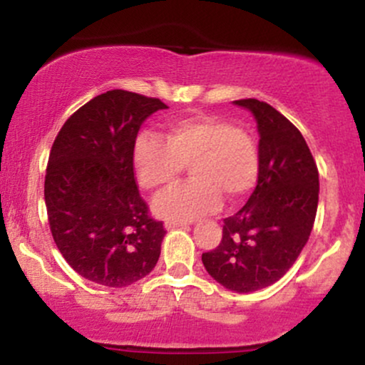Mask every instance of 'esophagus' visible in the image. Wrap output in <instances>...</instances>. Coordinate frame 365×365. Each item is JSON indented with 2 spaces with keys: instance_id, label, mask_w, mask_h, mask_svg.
I'll return each mask as SVG.
<instances>
[{
  "instance_id": "obj_1",
  "label": "esophagus",
  "mask_w": 365,
  "mask_h": 365,
  "mask_svg": "<svg viewBox=\"0 0 365 365\" xmlns=\"http://www.w3.org/2000/svg\"><path fill=\"white\" fill-rule=\"evenodd\" d=\"M183 226H187V223H183V221H173V220H168L165 223V228L166 230H175V228H183Z\"/></svg>"
}]
</instances>
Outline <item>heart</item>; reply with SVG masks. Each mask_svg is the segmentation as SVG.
Masks as SVG:
<instances>
[{
  "mask_svg": "<svg viewBox=\"0 0 365 365\" xmlns=\"http://www.w3.org/2000/svg\"><path fill=\"white\" fill-rule=\"evenodd\" d=\"M183 166L190 182L158 197L154 211L173 221L215 212L223 199L237 204L259 178V149L252 133L223 116L199 115L170 121L163 140L140 135L133 145V168L140 187L161 192L173 185Z\"/></svg>",
  "mask_w": 365,
  "mask_h": 365,
  "instance_id": "b5f03b06",
  "label": "heart"
}]
</instances>
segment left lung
<instances>
[{
	"mask_svg": "<svg viewBox=\"0 0 365 365\" xmlns=\"http://www.w3.org/2000/svg\"><path fill=\"white\" fill-rule=\"evenodd\" d=\"M257 121L259 178L223 238L202 254L206 271L228 290L249 293L278 282L307 244L319 202V173L299 128L257 99L233 101Z\"/></svg>",
	"mask_w": 365,
	"mask_h": 365,
	"instance_id": "left-lung-1",
	"label": "left lung"
}]
</instances>
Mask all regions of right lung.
Returning <instances> with one entry per match:
<instances>
[{
  "label": "right lung",
  "mask_w": 365,
  "mask_h": 365,
  "mask_svg": "<svg viewBox=\"0 0 365 365\" xmlns=\"http://www.w3.org/2000/svg\"><path fill=\"white\" fill-rule=\"evenodd\" d=\"M166 104L108 91L65 121L49 153L44 200L54 244L89 282L121 288L156 266L166 230L149 216L133 175L140 125Z\"/></svg>",
  "instance_id": "add662e5"
}]
</instances>
